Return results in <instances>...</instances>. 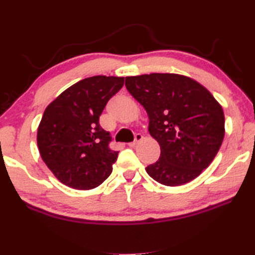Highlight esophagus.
<instances>
[{
    "label": "esophagus",
    "mask_w": 255,
    "mask_h": 255,
    "mask_svg": "<svg viewBox=\"0 0 255 255\" xmlns=\"http://www.w3.org/2000/svg\"><path fill=\"white\" fill-rule=\"evenodd\" d=\"M142 139V135L141 133H136V136H135V140H133L132 142H130L129 143V146L130 147H135L138 142H139L140 140Z\"/></svg>",
    "instance_id": "obj_1"
}]
</instances>
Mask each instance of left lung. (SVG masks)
<instances>
[{
    "label": "left lung",
    "instance_id": "left-lung-1",
    "mask_svg": "<svg viewBox=\"0 0 255 255\" xmlns=\"http://www.w3.org/2000/svg\"><path fill=\"white\" fill-rule=\"evenodd\" d=\"M126 88L149 118L160 156L146 167L151 178L179 186L196 178L214 159L225 135L222 106L205 87L176 73L126 77Z\"/></svg>",
    "mask_w": 255,
    "mask_h": 255
}]
</instances>
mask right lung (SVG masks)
<instances>
[{"mask_svg": "<svg viewBox=\"0 0 255 255\" xmlns=\"http://www.w3.org/2000/svg\"><path fill=\"white\" fill-rule=\"evenodd\" d=\"M124 81L123 77L86 78L45 108L36 141L42 160L62 184L86 191L112 174L118 151L109 148L112 137L101 128L99 117Z\"/></svg>", "mask_w": 255, "mask_h": 255, "instance_id": "1", "label": "right lung"}]
</instances>
